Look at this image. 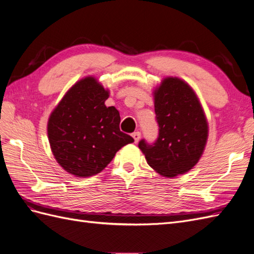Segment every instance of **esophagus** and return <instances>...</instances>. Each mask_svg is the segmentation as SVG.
<instances>
[{
    "instance_id": "obj_1",
    "label": "esophagus",
    "mask_w": 254,
    "mask_h": 254,
    "mask_svg": "<svg viewBox=\"0 0 254 254\" xmlns=\"http://www.w3.org/2000/svg\"><path fill=\"white\" fill-rule=\"evenodd\" d=\"M132 137H133L134 142H135V143H137V142L140 141V139H141V132H140V131H135V132H133V133H132Z\"/></svg>"
}]
</instances>
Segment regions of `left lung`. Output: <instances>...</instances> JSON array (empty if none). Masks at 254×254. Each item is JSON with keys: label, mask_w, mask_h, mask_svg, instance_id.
I'll return each instance as SVG.
<instances>
[{"label": "left lung", "mask_w": 254, "mask_h": 254, "mask_svg": "<svg viewBox=\"0 0 254 254\" xmlns=\"http://www.w3.org/2000/svg\"><path fill=\"white\" fill-rule=\"evenodd\" d=\"M159 136L155 144L140 141L148 165L166 178L188 173L204 151L209 124L200 101L179 77L163 78L152 92Z\"/></svg>", "instance_id": "obj_1"}]
</instances>
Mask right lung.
Masks as SVG:
<instances>
[{"mask_svg": "<svg viewBox=\"0 0 254 254\" xmlns=\"http://www.w3.org/2000/svg\"><path fill=\"white\" fill-rule=\"evenodd\" d=\"M109 90L93 76L67 90L48 121L54 157L65 172L80 178L101 173L122 147L134 142L120 130V112L107 107Z\"/></svg>", "mask_w": 254, "mask_h": 254, "instance_id": "right-lung-1", "label": "right lung"}]
</instances>
